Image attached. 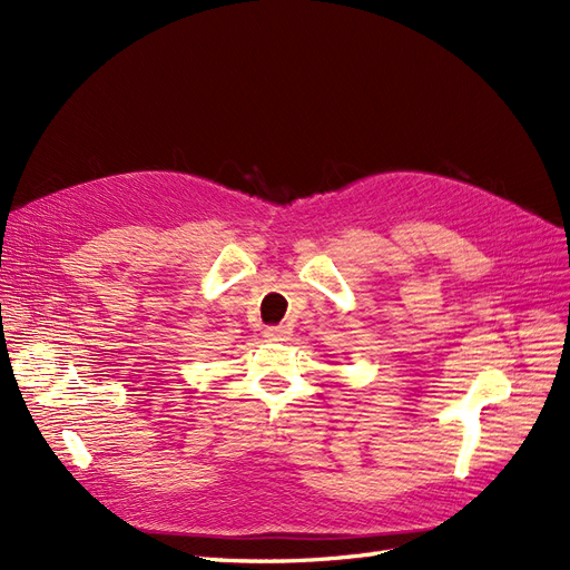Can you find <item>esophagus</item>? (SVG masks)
Segmentation results:
<instances>
[{"label": "esophagus", "instance_id": "34e87169", "mask_svg": "<svg viewBox=\"0 0 570 570\" xmlns=\"http://www.w3.org/2000/svg\"><path fill=\"white\" fill-rule=\"evenodd\" d=\"M264 335H266L268 340H273V342H281V340L287 337V331H285L283 325H271V327H266Z\"/></svg>", "mask_w": 570, "mask_h": 570}]
</instances>
